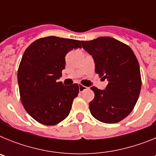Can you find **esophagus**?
Segmentation results:
<instances>
[{
    "instance_id": "34e87169",
    "label": "esophagus",
    "mask_w": 156,
    "mask_h": 156,
    "mask_svg": "<svg viewBox=\"0 0 156 156\" xmlns=\"http://www.w3.org/2000/svg\"><path fill=\"white\" fill-rule=\"evenodd\" d=\"M86 89H87V87L83 86V85H79V91L80 92L83 91V90H86Z\"/></svg>"
}]
</instances>
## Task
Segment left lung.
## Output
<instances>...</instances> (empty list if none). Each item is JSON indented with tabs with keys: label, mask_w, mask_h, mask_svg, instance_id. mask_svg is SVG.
<instances>
[{
	"label": "left lung",
	"mask_w": 156,
	"mask_h": 156,
	"mask_svg": "<svg viewBox=\"0 0 156 156\" xmlns=\"http://www.w3.org/2000/svg\"><path fill=\"white\" fill-rule=\"evenodd\" d=\"M92 55L95 72L108 81L105 90L90 87L94 98L89 103L90 113L105 123H115L133 110L141 87L140 66L132 49L109 37L81 41Z\"/></svg>",
	"instance_id": "left-lung-1"
}]
</instances>
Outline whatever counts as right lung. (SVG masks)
<instances>
[{
  "mask_svg": "<svg viewBox=\"0 0 156 156\" xmlns=\"http://www.w3.org/2000/svg\"><path fill=\"white\" fill-rule=\"evenodd\" d=\"M77 48L80 41L52 36L37 40L25 51L18 70L19 93L25 109L37 122L55 125L69 114L79 86H64L58 80L66 54Z\"/></svg>",
  "mask_w": 156,
  "mask_h": 156,
  "instance_id": "add662e5",
  "label": "right lung"
}]
</instances>
